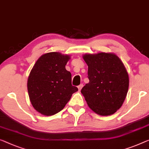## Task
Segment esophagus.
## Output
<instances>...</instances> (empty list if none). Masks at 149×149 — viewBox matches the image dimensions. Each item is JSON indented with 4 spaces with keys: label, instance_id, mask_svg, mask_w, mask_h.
Wrapping results in <instances>:
<instances>
[{
    "label": "esophagus",
    "instance_id": "obj_1",
    "mask_svg": "<svg viewBox=\"0 0 149 149\" xmlns=\"http://www.w3.org/2000/svg\"><path fill=\"white\" fill-rule=\"evenodd\" d=\"M83 86H84L83 84H80V85H79L78 86H77V88H78V89H79V91L81 90V89L82 88V87H83Z\"/></svg>",
    "mask_w": 149,
    "mask_h": 149
}]
</instances>
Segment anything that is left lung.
Segmentation results:
<instances>
[{"instance_id":"left-lung-1","label":"left lung","mask_w":149,"mask_h":149,"mask_svg":"<svg viewBox=\"0 0 149 149\" xmlns=\"http://www.w3.org/2000/svg\"><path fill=\"white\" fill-rule=\"evenodd\" d=\"M90 81L81 92L90 109L101 116L114 114L127 94L129 78L125 67L114 53L85 54Z\"/></svg>"}]
</instances>
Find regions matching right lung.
Returning a JSON list of instances; mask_svg holds the SVG:
<instances>
[{
  "mask_svg": "<svg viewBox=\"0 0 149 149\" xmlns=\"http://www.w3.org/2000/svg\"><path fill=\"white\" fill-rule=\"evenodd\" d=\"M70 57L59 52L45 53L38 59L27 81L29 96L33 108L45 116H52L65 107L78 90L72 85V74L65 65Z\"/></svg>",
  "mask_w": 149,
  "mask_h": 149,
  "instance_id": "right-lung-1",
  "label": "right lung"
}]
</instances>
